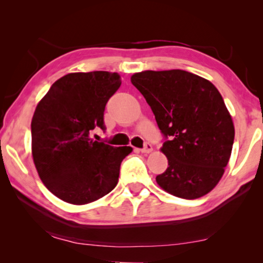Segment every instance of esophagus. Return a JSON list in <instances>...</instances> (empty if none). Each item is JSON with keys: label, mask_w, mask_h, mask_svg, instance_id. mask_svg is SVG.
<instances>
[{"label": "esophagus", "mask_w": 263, "mask_h": 263, "mask_svg": "<svg viewBox=\"0 0 263 263\" xmlns=\"http://www.w3.org/2000/svg\"><path fill=\"white\" fill-rule=\"evenodd\" d=\"M152 149H153V146L151 145L149 142H146L145 145H143L142 148L140 149V151H141L142 153H149V152H152Z\"/></svg>", "instance_id": "obj_1"}]
</instances>
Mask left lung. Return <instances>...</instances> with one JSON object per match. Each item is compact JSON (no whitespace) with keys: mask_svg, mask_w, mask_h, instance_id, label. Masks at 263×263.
Returning a JSON list of instances; mask_svg holds the SVG:
<instances>
[{"mask_svg":"<svg viewBox=\"0 0 263 263\" xmlns=\"http://www.w3.org/2000/svg\"><path fill=\"white\" fill-rule=\"evenodd\" d=\"M164 136L168 166L157 183L171 195L194 200L210 193L224 175L235 127L211 81L181 69L146 70L132 77Z\"/></svg>","mask_w":263,"mask_h":263,"instance_id":"8db88e82","label":"left lung"}]
</instances>
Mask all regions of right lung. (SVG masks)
Listing matches in <instances>:
<instances>
[{
  "instance_id": "1",
  "label": "right lung",
  "mask_w": 263,
  "mask_h": 263,
  "mask_svg": "<svg viewBox=\"0 0 263 263\" xmlns=\"http://www.w3.org/2000/svg\"><path fill=\"white\" fill-rule=\"evenodd\" d=\"M109 71L70 73L53 82L35 107L31 123L32 156L39 177L59 199L86 204L109 194L118 182L129 146L91 139L105 130V105L121 86Z\"/></svg>"
}]
</instances>
